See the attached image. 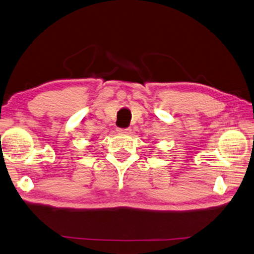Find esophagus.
<instances>
[{
    "instance_id": "1",
    "label": "esophagus",
    "mask_w": 254,
    "mask_h": 254,
    "mask_svg": "<svg viewBox=\"0 0 254 254\" xmlns=\"http://www.w3.org/2000/svg\"><path fill=\"white\" fill-rule=\"evenodd\" d=\"M118 132L119 133H122V134H128L131 132V128L130 127H127V128H118Z\"/></svg>"
}]
</instances>
